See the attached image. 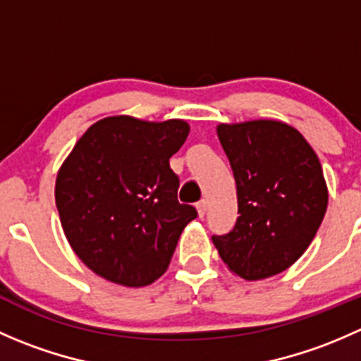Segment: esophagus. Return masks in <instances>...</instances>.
I'll use <instances>...</instances> for the list:
<instances>
[{
    "instance_id": "obj_1",
    "label": "esophagus",
    "mask_w": 361,
    "mask_h": 361,
    "mask_svg": "<svg viewBox=\"0 0 361 361\" xmlns=\"http://www.w3.org/2000/svg\"><path fill=\"white\" fill-rule=\"evenodd\" d=\"M206 211H207V201L206 199H202V201H199L197 202V213H199V216H204V214H206Z\"/></svg>"
}]
</instances>
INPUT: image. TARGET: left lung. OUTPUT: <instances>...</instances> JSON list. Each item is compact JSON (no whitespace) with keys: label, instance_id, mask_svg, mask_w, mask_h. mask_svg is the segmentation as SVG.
<instances>
[{"label":"left lung","instance_id":"1","mask_svg":"<svg viewBox=\"0 0 361 361\" xmlns=\"http://www.w3.org/2000/svg\"><path fill=\"white\" fill-rule=\"evenodd\" d=\"M238 187V221L213 235L221 260L248 281L286 271L314 239L329 204L322 164L297 129L278 120L220 123Z\"/></svg>","mask_w":361,"mask_h":361}]
</instances>
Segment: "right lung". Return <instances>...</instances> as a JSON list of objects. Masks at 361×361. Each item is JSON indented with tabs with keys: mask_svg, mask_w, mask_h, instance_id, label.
I'll return each instance as SVG.
<instances>
[{
	"mask_svg": "<svg viewBox=\"0 0 361 361\" xmlns=\"http://www.w3.org/2000/svg\"><path fill=\"white\" fill-rule=\"evenodd\" d=\"M185 120L118 115L85 130L61 166L56 204L68 243L92 272L122 286H147L169 267L197 211L178 202L169 159L187 140Z\"/></svg>",
	"mask_w": 361,
	"mask_h": 361,
	"instance_id": "obj_1",
	"label": "right lung"
}]
</instances>
